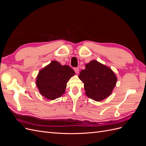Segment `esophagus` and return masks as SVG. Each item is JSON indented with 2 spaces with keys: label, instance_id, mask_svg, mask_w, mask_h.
I'll return each instance as SVG.
<instances>
[{
  "label": "esophagus",
  "instance_id": "34e87169",
  "mask_svg": "<svg viewBox=\"0 0 146 146\" xmlns=\"http://www.w3.org/2000/svg\"><path fill=\"white\" fill-rule=\"evenodd\" d=\"M74 69L75 70V72H76V73H77V74L78 73V72H79V68H74Z\"/></svg>",
  "mask_w": 146,
  "mask_h": 146
}]
</instances>
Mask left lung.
<instances>
[{"mask_svg": "<svg viewBox=\"0 0 146 146\" xmlns=\"http://www.w3.org/2000/svg\"><path fill=\"white\" fill-rule=\"evenodd\" d=\"M85 67L78 77L84 83L86 96L96 101L107 98L116 85L115 74L110 68L96 60L90 61Z\"/></svg>", "mask_w": 146, "mask_h": 146, "instance_id": "1", "label": "left lung"}]
</instances>
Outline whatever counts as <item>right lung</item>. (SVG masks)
I'll list each match as a JSON object with an SVG mask.
<instances>
[{
    "instance_id": "add662e5",
    "label": "right lung",
    "mask_w": 146,
    "mask_h": 146,
    "mask_svg": "<svg viewBox=\"0 0 146 146\" xmlns=\"http://www.w3.org/2000/svg\"><path fill=\"white\" fill-rule=\"evenodd\" d=\"M74 74V70L69 66H62L58 61H52L39 71L36 86L43 96L54 100L64 93L67 82Z\"/></svg>"
}]
</instances>
